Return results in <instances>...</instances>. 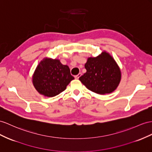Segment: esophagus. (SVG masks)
I'll return each mask as SVG.
<instances>
[{"mask_svg":"<svg viewBox=\"0 0 152 152\" xmlns=\"http://www.w3.org/2000/svg\"><path fill=\"white\" fill-rule=\"evenodd\" d=\"M81 76V73H79L78 75H76V76H75V77L76 79H79V77H80Z\"/></svg>","mask_w":152,"mask_h":152,"instance_id":"1","label":"esophagus"}]
</instances>
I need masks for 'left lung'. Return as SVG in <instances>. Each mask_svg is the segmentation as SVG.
Instances as JSON below:
<instances>
[{
  "label": "left lung",
  "instance_id": "8db88e82",
  "mask_svg": "<svg viewBox=\"0 0 152 152\" xmlns=\"http://www.w3.org/2000/svg\"><path fill=\"white\" fill-rule=\"evenodd\" d=\"M85 68L87 72L79 80L88 90L97 94H109L120 83L121 73L119 66L105 51L97 57L88 58Z\"/></svg>",
  "mask_w": 152,
  "mask_h": 152
}]
</instances>
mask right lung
<instances>
[{"instance_id": "right-lung-1", "label": "right lung", "mask_w": 152, "mask_h": 152, "mask_svg": "<svg viewBox=\"0 0 152 152\" xmlns=\"http://www.w3.org/2000/svg\"><path fill=\"white\" fill-rule=\"evenodd\" d=\"M74 79L67 65L61 64L59 60L45 58L36 68L33 83L40 94L53 97L65 91Z\"/></svg>"}]
</instances>
